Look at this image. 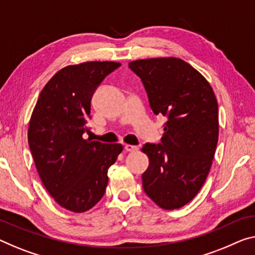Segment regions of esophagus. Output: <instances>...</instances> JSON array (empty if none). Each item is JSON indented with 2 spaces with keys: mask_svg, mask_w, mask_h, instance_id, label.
Instances as JSON below:
<instances>
[{
  "mask_svg": "<svg viewBox=\"0 0 255 255\" xmlns=\"http://www.w3.org/2000/svg\"><path fill=\"white\" fill-rule=\"evenodd\" d=\"M125 150L131 152V151H135L136 149H138V147L136 146H133V144H125Z\"/></svg>",
  "mask_w": 255,
  "mask_h": 255,
  "instance_id": "1",
  "label": "esophagus"
}]
</instances>
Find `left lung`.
I'll list each match as a JSON object with an SVG mask.
<instances>
[{
    "instance_id": "8db88e82",
    "label": "left lung",
    "mask_w": 255,
    "mask_h": 255,
    "mask_svg": "<svg viewBox=\"0 0 255 255\" xmlns=\"http://www.w3.org/2000/svg\"><path fill=\"white\" fill-rule=\"evenodd\" d=\"M155 115L165 116L160 143H144L148 197L165 210L189 203L204 185L219 138L218 101L205 77L178 58L131 61Z\"/></svg>"
}]
</instances>
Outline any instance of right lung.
<instances>
[{"mask_svg": "<svg viewBox=\"0 0 255 255\" xmlns=\"http://www.w3.org/2000/svg\"><path fill=\"white\" fill-rule=\"evenodd\" d=\"M121 66L88 61L60 69L45 84L28 127V144L43 185L58 204L82 213L103 198L108 168L120 143L84 139L91 99L105 77Z\"/></svg>", "mask_w": 255, "mask_h": 255, "instance_id": "1", "label": "right lung"}]
</instances>
